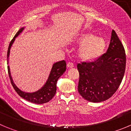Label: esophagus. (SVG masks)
<instances>
[{"label":"esophagus","mask_w":131,"mask_h":131,"mask_svg":"<svg viewBox=\"0 0 131 131\" xmlns=\"http://www.w3.org/2000/svg\"><path fill=\"white\" fill-rule=\"evenodd\" d=\"M67 68H73V67H74V64H73L72 63H70V62H69V63H67Z\"/></svg>","instance_id":"34e87169"}]
</instances>
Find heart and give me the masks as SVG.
<instances>
[{
    "instance_id": "heart-1",
    "label": "heart",
    "mask_w": 131,
    "mask_h": 131,
    "mask_svg": "<svg viewBox=\"0 0 131 131\" xmlns=\"http://www.w3.org/2000/svg\"><path fill=\"white\" fill-rule=\"evenodd\" d=\"M77 42L81 45L78 50V56L84 61L97 59L104 52L106 47L104 39L87 31L81 33L78 37Z\"/></svg>"
}]
</instances>
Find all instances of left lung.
<instances>
[{
  "mask_svg": "<svg viewBox=\"0 0 131 131\" xmlns=\"http://www.w3.org/2000/svg\"><path fill=\"white\" fill-rule=\"evenodd\" d=\"M126 56L123 45L114 30L107 52L90 63H78V92L93 103L105 101L115 93L123 79Z\"/></svg>",
  "mask_w": 131,
  "mask_h": 131,
  "instance_id": "8db88e82",
  "label": "left lung"
}]
</instances>
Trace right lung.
<instances>
[{
  "instance_id": "obj_1",
  "label": "right lung",
  "mask_w": 131,
  "mask_h": 131,
  "mask_svg": "<svg viewBox=\"0 0 131 131\" xmlns=\"http://www.w3.org/2000/svg\"><path fill=\"white\" fill-rule=\"evenodd\" d=\"M24 27L21 28L17 31V33L16 34V35H15L13 39L9 43L8 53H7V62H8V64L9 63V56L11 47H12V45L14 42L15 38L24 30ZM66 66H67L66 62L64 60H63L61 61H59L54 63L52 66V70H51V72L50 73V75H49V77L48 78L47 81H46V83L44 85V86L41 89H39V90L36 92H31V93L22 91L21 90H20L17 86H16L14 83H13V79H12L9 66H8V70L12 86H13L15 90L17 92V93L20 97L24 98V100H27V101H30V102L34 103L43 104V103L50 101L56 94V89H57V87H56L57 81L59 78L61 76L63 73L66 71Z\"/></svg>"
}]
</instances>
